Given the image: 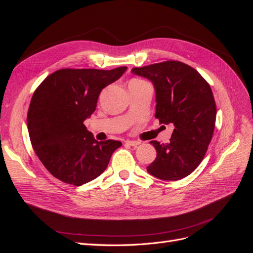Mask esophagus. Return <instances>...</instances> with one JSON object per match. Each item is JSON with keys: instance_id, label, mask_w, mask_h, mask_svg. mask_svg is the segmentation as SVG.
I'll list each match as a JSON object with an SVG mask.
<instances>
[{"instance_id": "1", "label": "esophagus", "mask_w": 253, "mask_h": 253, "mask_svg": "<svg viewBox=\"0 0 253 253\" xmlns=\"http://www.w3.org/2000/svg\"><path fill=\"white\" fill-rule=\"evenodd\" d=\"M126 143L128 145H132V147H137V145L140 144L139 141H136V140H126Z\"/></svg>"}]
</instances>
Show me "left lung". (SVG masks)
I'll return each instance as SVG.
<instances>
[{
	"label": "left lung",
	"instance_id": "1",
	"mask_svg": "<svg viewBox=\"0 0 253 253\" xmlns=\"http://www.w3.org/2000/svg\"><path fill=\"white\" fill-rule=\"evenodd\" d=\"M132 73L153 83L155 117L174 126L169 143L150 142L157 156L148 172L163 180L186 177L202 163L215 126L216 105L209 83L193 67L173 60L134 67Z\"/></svg>",
	"mask_w": 253,
	"mask_h": 253
}]
</instances>
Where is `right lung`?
<instances>
[{
    "instance_id": "1",
    "label": "right lung",
    "mask_w": 253,
    "mask_h": 253,
    "mask_svg": "<svg viewBox=\"0 0 253 253\" xmlns=\"http://www.w3.org/2000/svg\"><path fill=\"white\" fill-rule=\"evenodd\" d=\"M126 68H63L35 90L27 114L29 138L43 166L59 180L82 186L97 178L122 145L111 139L97 141L83 122L95 112L101 90Z\"/></svg>"
}]
</instances>
